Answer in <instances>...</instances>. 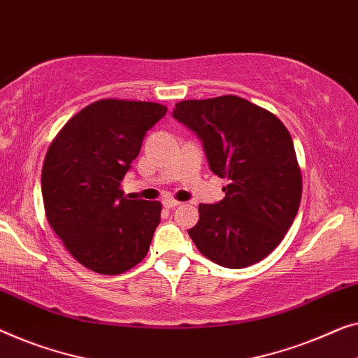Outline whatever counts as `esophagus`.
Wrapping results in <instances>:
<instances>
[{"label": "esophagus", "mask_w": 358, "mask_h": 358, "mask_svg": "<svg viewBox=\"0 0 358 358\" xmlns=\"http://www.w3.org/2000/svg\"><path fill=\"white\" fill-rule=\"evenodd\" d=\"M163 205H164V208H176V206H179L180 205V201H178V200H174V199H164L163 200Z\"/></svg>", "instance_id": "34e87169"}]
</instances>
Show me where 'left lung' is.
<instances>
[{
    "label": "left lung",
    "mask_w": 358,
    "mask_h": 358,
    "mask_svg": "<svg viewBox=\"0 0 358 358\" xmlns=\"http://www.w3.org/2000/svg\"><path fill=\"white\" fill-rule=\"evenodd\" d=\"M173 117L195 132L210 169L229 184L215 205H199L189 236L216 265L239 269L268 257L299 211L302 174L286 126L236 95L176 103Z\"/></svg>",
    "instance_id": "left-lung-1"
}]
</instances>
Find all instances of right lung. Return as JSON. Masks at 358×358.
<instances>
[{"label":"right lung","instance_id":"add662e5","mask_svg":"<svg viewBox=\"0 0 358 358\" xmlns=\"http://www.w3.org/2000/svg\"><path fill=\"white\" fill-rule=\"evenodd\" d=\"M159 103L98 100L64 124L41 169L51 229L80 265L121 274L147 255L162 203L124 196L121 182L147 131L166 115Z\"/></svg>","mask_w":358,"mask_h":358}]
</instances>
